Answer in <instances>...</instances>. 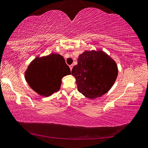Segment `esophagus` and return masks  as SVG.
Returning <instances> with one entry per match:
<instances>
[{
    "instance_id": "34e87169",
    "label": "esophagus",
    "mask_w": 148,
    "mask_h": 148,
    "mask_svg": "<svg viewBox=\"0 0 148 148\" xmlns=\"http://www.w3.org/2000/svg\"><path fill=\"white\" fill-rule=\"evenodd\" d=\"M73 65H70L69 66V68H70V70H71V71H72V69H73Z\"/></svg>"
}]
</instances>
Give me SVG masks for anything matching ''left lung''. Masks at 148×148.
Segmentation results:
<instances>
[{"label":"left lung","instance_id":"obj_1","mask_svg":"<svg viewBox=\"0 0 148 148\" xmlns=\"http://www.w3.org/2000/svg\"><path fill=\"white\" fill-rule=\"evenodd\" d=\"M77 60L71 75L80 93L94 99L109 91L118 73L117 64L109 55L101 50L86 51Z\"/></svg>","mask_w":148,"mask_h":148}]
</instances>
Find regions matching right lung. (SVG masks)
I'll return each mask as SVG.
<instances>
[{
  "label": "right lung",
  "instance_id": "add662e5",
  "mask_svg": "<svg viewBox=\"0 0 148 148\" xmlns=\"http://www.w3.org/2000/svg\"><path fill=\"white\" fill-rule=\"evenodd\" d=\"M70 74L64 57L51 53L36 57L27 67L25 78L34 91L41 96L49 97L59 91L62 78Z\"/></svg>",
  "mask_w": 148,
  "mask_h": 148
}]
</instances>
